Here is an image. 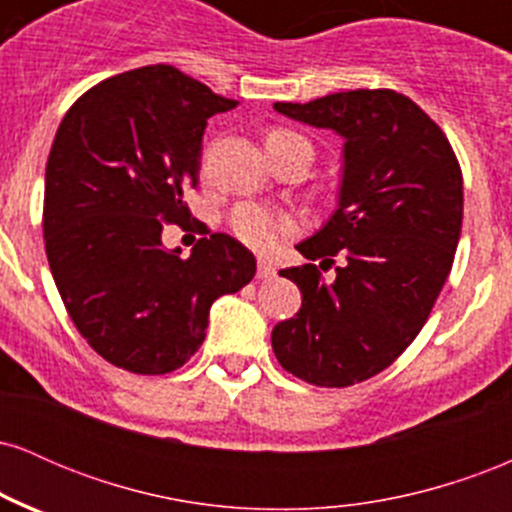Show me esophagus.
<instances>
[{
    "label": "esophagus",
    "instance_id": "esophagus-1",
    "mask_svg": "<svg viewBox=\"0 0 512 512\" xmlns=\"http://www.w3.org/2000/svg\"><path fill=\"white\" fill-rule=\"evenodd\" d=\"M272 276H274L272 262H267V260L257 262V279H272Z\"/></svg>",
    "mask_w": 512,
    "mask_h": 512
}]
</instances>
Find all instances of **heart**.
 Listing matches in <instances>:
<instances>
[{
  "mask_svg": "<svg viewBox=\"0 0 512 512\" xmlns=\"http://www.w3.org/2000/svg\"><path fill=\"white\" fill-rule=\"evenodd\" d=\"M284 142H305L301 134L289 132V129H272L267 134V144H284ZM301 221L296 214L286 209L264 207V204L245 202L231 211L228 216V228L236 240L245 248L255 252H272L279 248L281 240L291 238L298 231Z\"/></svg>",
  "mask_w": 512,
  "mask_h": 512,
  "instance_id": "heart-1",
  "label": "heart"
}]
</instances>
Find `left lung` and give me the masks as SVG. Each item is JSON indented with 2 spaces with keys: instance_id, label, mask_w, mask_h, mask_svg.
I'll use <instances>...</instances> for the list:
<instances>
[{
  "instance_id": "8db88e82",
  "label": "left lung",
  "mask_w": 512,
  "mask_h": 512,
  "mask_svg": "<svg viewBox=\"0 0 512 512\" xmlns=\"http://www.w3.org/2000/svg\"><path fill=\"white\" fill-rule=\"evenodd\" d=\"M274 110L344 142L339 209L298 245L303 267L279 272L303 293L279 322L281 368L317 387H349L397 361L426 325L462 231V170L436 122L392 88H356ZM345 262L339 268L336 255ZM333 266L327 285L320 268Z\"/></svg>"
}]
</instances>
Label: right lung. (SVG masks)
Listing matches in <instances>:
<instances>
[{
  "label": "right lung",
  "mask_w": 512,
  "mask_h": 512,
  "mask_svg": "<svg viewBox=\"0 0 512 512\" xmlns=\"http://www.w3.org/2000/svg\"><path fill=\"white\" fill-rule=\"evenodd\" d=\"M236 105L154 64L88 88L60 122L45 168V252L74 327L117 368L178 370L207 337L211 303L255 276L252 252L207 226L190 258L160 243L168 222H202L182 197L199 182L207 120Z\"/></svg>",
  "instance_id": "add662e5"
}]
</instances>
